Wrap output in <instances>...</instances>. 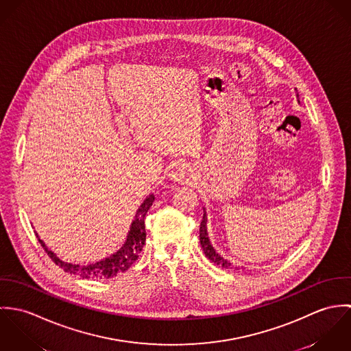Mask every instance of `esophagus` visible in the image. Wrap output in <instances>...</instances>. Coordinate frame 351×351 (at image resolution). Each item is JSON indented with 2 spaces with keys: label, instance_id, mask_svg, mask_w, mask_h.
<instances>
[{
  "label": "esophagus",
  "instance_id": "34e87169",
  "mask_svg": "<svg viewBox=\"0 0 351 351\" xmlns=\"http://www.w3.org/2000/svg\"><path fill=\"white\" fill-rule=\"evenodd\" d=\"M188 176H189V169H188L186 165H182V163L173 165L171 169H170V173H169L170 180H173L174 182L182 181V180H185Z\"/></svg>",
  "mask_w": 351,
  "mask_h": 351
}]
</instances>
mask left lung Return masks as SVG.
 Segmentation results:
<instances>
[{
  "label": "left lung",
  "instance_id": "8db88e82",
  "mask_svg": "<svg viewBox=\"0 0 351 351\" xmlns=\"http://www.w3.org/2000/svg\"><path fill=\"white\" fill-rule=\"evenodd\" d=\"M299 97V95H298ZM200 243L202 251L205 254V256L208 259H210L213 263L224 267V269H231V263L224 259L221 255H219L216 250L212 247L210 242H209V238H208V231H206V213H205V208H204V216H202V220H201L200 224Z\"/></svg>",
  "mask_w": 351,
  "mask_h": 351
}]
</instances>
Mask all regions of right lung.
<instances>
[{"mask_svg":"<svg viewBox=\"0 0 351 351\" xmlns=\"http://www.w3.org/2000/svg\"><path fill=\"white\" fill-rule=\"evenodd\" d=\"M152 202H154V195H150L146 200L142 202V205L136 210L135 219L132 220V224H131L128 235H127V241L124 242L123 247L120 250L116 251L114 254H112L110 256L101 259L96 263H89V265L67 263V262L59 259L52 251L47 249L45 242L39 238L38 232H36V237L45 251L47 252V255L64 271H67L70 274L80 276L82 278H110L119 273L128 270L130 266L138 259L141 251L143 250V246L146 242L145 217H146V213L149 212Z\"/></svg>","mask_w":351,"mask_h":351,"instance_id":"1","label":"right lung"}]
</instances>
